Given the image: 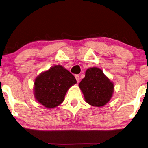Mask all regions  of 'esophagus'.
<instances>
[{"label":"esophagus","mask_w":148,"mask_h":148,"mask_svg":"<svg viewBox=\"0 0 148 148\" xmlns=\"http://www.w3.org/2000/svg\"><path fill=\"white\" fill-rule=\"evenodd\" d=\"M75 77H76V79L77 82V83H79V79H80V78H79V76H78V75H76V76H75Z\"/></svg>","instance_id":"obj_1"}]
</instances>
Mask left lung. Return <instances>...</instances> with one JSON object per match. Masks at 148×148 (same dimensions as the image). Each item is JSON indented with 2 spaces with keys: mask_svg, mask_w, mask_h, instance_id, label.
Returning a JSON list of instances; mask_svg holds the SVG:
<instances>
[{
  "mask_svg": "<svg viewBox=\"0 0 148 148\" xmlns=\"http://www.w3.org/2000/svg\"><path fill=\"white\" fill-rule=\"evenodd\" d=\"M85 101L90 106L102 107L111 100L114 92V83L97 67L88 69L85 76L79 84Z\"/></svg>",
  "mask_w": 148,
  "mask_h": 148,
  "instance_id": "1",
  "label": "left lung"
}]
</instances>
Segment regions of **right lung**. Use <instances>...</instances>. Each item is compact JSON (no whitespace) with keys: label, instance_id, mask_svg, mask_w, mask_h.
<instances>
[{"label":"right lung","instance_id":"1","mask_svg":"<svg viewBox=\"0 0 148 148\" xmlns=\"http://www.w3.org/2000/svg\"><path fill=\"white\" fill-rule=\"evenodd\" d=\"M76 83L68 70L61 65H54L36 77L34 96L39 103L47 108H55L64 101L67 90Z\"/></svg>","mask_w":148,"mask_h":148}]
</instances>
